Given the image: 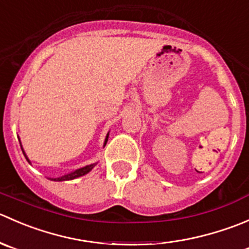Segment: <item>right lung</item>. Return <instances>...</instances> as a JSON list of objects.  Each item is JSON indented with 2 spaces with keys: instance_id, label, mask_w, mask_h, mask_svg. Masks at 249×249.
I'll return each mask as SVG.
<instances>
[{
  "instance_id": "1",
  "label": "right lung",
  "mask_w": 249,
  "mask_h": 249,
  "mask_svg": "<svg viewBox=\"0 0 249 249\" xmlns=\"http://www.w3.org/2000/svg\"><path fill=\"white\" fill-rule=\"evenodd\" d=\"M107 138H109V133H107V138H105L104 146H105V145H107ZM21 150H23V147H21ZM23 154H24V156H25V159L28 160V162H29V163H30V161H29L28 156H26V154H25V151H24V150H23ZM95 164H97V163L88 164V166H86V167H82V168H80V169H76V171L71 172V173H69V174H65V176H63V177H59V178H51V180H54V181L72 180V179H76V178H78V177H82V176H85V174L89 173V172L92 171V169H93V167H94Z\"/></svg>"
}]
</instances>
